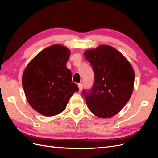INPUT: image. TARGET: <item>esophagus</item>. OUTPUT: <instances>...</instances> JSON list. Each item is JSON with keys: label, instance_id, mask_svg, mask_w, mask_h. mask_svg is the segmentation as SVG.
<instances>
[{"label": "esophagus", "instance_id": "1", "mask_svg": "<svg viewBox=\"0 0 158 158\" xmlns=\"http://www.w3.org/2000/svg\"><path fill=\"white\" fill-rule=\"evenodd\" d=\"M78 87H79V91H81V90L83 89V84H82V83H79V84L78 85Z\"/></svg>", "mask_w": 158, "mask_h": 158}]
</instances>
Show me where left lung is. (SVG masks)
<instances>
[{
    "instance_id": "8db88e82",
    "label": "left lung",
    "mask_w": 158,
    "mask_h": 158,
    "mask_svg": "<svg viewBox=\"0 0 158 158\" xmlns=\"http://www.w3.org/2000/svg\"><path fill=\"white\" fill-rule=\"evenodd\" d=\"M94 73V83L89 92L83 91L90 111L100 118L118 113L130 100L135 71L125 57L110 45H101L83 53Z\"/></svg>"
}]
</instances>
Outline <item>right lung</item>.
<instances>
[{
  "instance_id": "right-lung-1",
  "label": "right lung",
  "mask_w": 158,
  "mask_h": 158,
  "mask_svg": "<svg viewBox=\"0 0 158 158\" xmlns=\"http://www.w3.org/2000/svg\"><path fill=\"white\" fill-rule=\"evenodd\" d=\"M70 55L66 47L51 45L39 52L23 73L26 98L32 108L42 115L52 117L62 113L70 97L79 91L66 67Z\"/></svg>"
}]
</instances>
